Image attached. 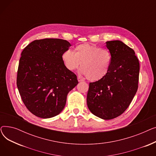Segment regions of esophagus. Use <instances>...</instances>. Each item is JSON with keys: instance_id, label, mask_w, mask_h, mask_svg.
<instances>
[{"instance_id": "1", "label": "esophagus", "mask_w": 156, "mask_h": 156, "mask_svg": "<svg viewBox=\"0 0 156 156\" xmlns=\"http://www.w3.org/2000/svg\"><path fill=\"white\" fill-rule=\"evenodd\" d=\"M78 81H79V82H81V81H83V80L81 78V77H78Z\"/></svg>"}]
</instances>
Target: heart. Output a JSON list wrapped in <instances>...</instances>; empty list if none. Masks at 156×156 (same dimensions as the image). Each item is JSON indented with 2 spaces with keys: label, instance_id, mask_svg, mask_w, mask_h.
Here are the masks:
<instances>
[{
  "label": "heart",
  "instance_id": "obj_1",
  "mask_svg": "<svg viewBox=\"0 0 156 156\" xmlns=\"http://www.w3.org/2000/svg\"><path fill=\"white\" fill-rule=\"evenodd\" d=\"M62 59L66 68L69 71L81 66V73L90 81L104 78L109 71L112 61L111 55L107 49L88 44L77 45L73 52L65 51L62 55Z\"/></svg>",
  "mask_w": 156,
  "mask_h": 156
}]
</instances>
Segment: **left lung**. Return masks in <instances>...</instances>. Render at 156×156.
Instances as JSON below:
<instances>
[{"label":"left lung","mask_w":156,"mask_h":156,"mask_svg":"<svg viewBox=\"0 0 156 156\" xmlns=\"http://www.w3.org/2000/svg\"><path fill=\"white\" fill-rule=\"evenodd\" d=\"M111 55V65L106 76L90 83L87 106L102 119L115 118L132 102L138 89L140 64L135 51L120 40L106 42Z\"/></svg>","instance_id":"8db88e82"}]
</instances>
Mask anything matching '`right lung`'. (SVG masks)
I'll use <instances>...</instances> for the list:
<instances>
[{
  "label": "right lung",
  "mask_w": 156,
  "mask_h": 156,
  "mask_svg": "<svg viewBox=\"0 0 156 156\" xmlns=\"http://www.w3.org/2000/svg\"><path fill=\"white\" fill-rule=\"evenodd\" d=\"M70 46L67 40L45 38L33 41L21 52L17 87L27 108L37 117L58 115L68 93L78 83L75 74L62 59Z\"/></svg>",
  "instance_id": "add662e5"
}]
</instances>
